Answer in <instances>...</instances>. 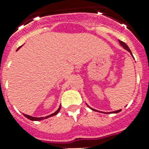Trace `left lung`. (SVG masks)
<instances>
[{"mask_svg": "<svg viewBox=\"0 0 149 149\" xmlns=\"http://www.w3.org/2000/svg\"><path fill=\"white\" fill-rule=\"evenodd\" d=\"M119 42H120V45H121L122 47H123V48H124V49H126V50H127V51H128V52H130V54H131V55L132 56V54L131 50H130V49H129V48H128V45H126V44H125V42H123V41H121V40H119ZM87 105H88V104H87ZM88 107H89V106H88ZM89 108H90V107H89ZM90 109H92V110H93V111H97V112H98V111H97V110L93 109H92V108H90ZM120 110H121V109L116 110V111H113V112H106V113H117V112H120Z\"/></svg>", "mask_w": 149, "mask_h": 149, "instance_id": "left-lung-1", "label": "left lung"}]
</instances>
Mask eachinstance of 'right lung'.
<instances>
[{
  "label": "right lung",
  "mask_w": 149,
  "mask_h": 149,
  "mask_svg": "<svg viewBox=\"0 0 149 149\" xmlns=\"http://www.w3.org/2000/svg\"><path fill=\"white\" fill-rule=\"evenodd\" d=\"M21 48V47H20ZM20 48H18L17 50ZM60 109H61V106L59 107V109L56 111L54 113H52V114H51V115H49V116H45V117H34V116H29V115H26V114H24V116L26 117V118L29 119V120H35V121H38V120H44V119H47L49 118V117H51V116H55L56 115L57 113H58L59 112H60Z\"/></svg>",
  "instance_id": "add662e5"
}]
</instances>
